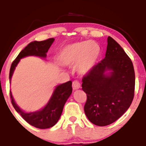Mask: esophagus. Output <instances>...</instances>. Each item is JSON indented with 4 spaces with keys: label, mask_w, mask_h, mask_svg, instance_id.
I'll return each instance as SVG.
<instances>
[{
    "label": "esophagus",
    "mask_w": 146,
    "mask_h": 146,
    "mask_svg": "<svg viewBox=\"0 0 146 146\" xmlns=\"http://www.w3.org/2000/svg\"><path fill=\"white\" fill-rule=\"evenodd\" d=\"M81 88V85H80V83L78 81H74L73 82V89H78Z\"/></svg>",
    "instance_id": "34e87169"
}]
</instances>
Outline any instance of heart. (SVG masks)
<instances>
[{
	"instance_id": "b5f03b06",
	"label": "heart",
	"mask_w": 146,
	"mask_h": 146,
	"mask_svg": "<svg viewBox=\"0 0 146 146\" xmlns=\"http://www.w3.org/2000/svg\"><path fill=\"white\" fill-rule=\"evenodd\" d=\"M100 54V48L95 42H77L64 48L62 60L65 65L70 66L78 64V72L86 74L95 65Z\"/></svg>"
}]
</instances>
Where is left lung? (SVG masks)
Returning <instances> with one entry per match:
<instances>
[{
  "mask_svg": "<svg viewBox=\"0 0 146 146\" xmlns=\"http://www.w3.org/2000/svg\"><path fill=\"white\" fill-rule=\"evenodd\" d=\"M82 82L87 97L86 117L97 126L109 125L127 111L133 100L135 76L132 60L108 36L106 57L83 77Z\"/></svg>",
  "mask_w": 146,
  "mask_h": 146,
  "instance_id": "8db88e82",
  "label": "left lung"
}]
</instances>
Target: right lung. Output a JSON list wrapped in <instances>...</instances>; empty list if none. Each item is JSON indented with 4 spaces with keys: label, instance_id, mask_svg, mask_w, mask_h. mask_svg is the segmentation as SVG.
<instances>
[{
    "label": "right lung",
    "instance_id": "add662e5",
    "mask_svg": "<svg viewBox=\"0 0 146 146\" xmlns=\"http://www.w3.org/2000/svg\"><path fill=\"white\" fill-rule=\"evenodd\" d=\"M54 39L53 38L42 41H33L28 44L24 49H22L17 58L11 64L9 72V80L12 77L14 69L17 67L20 59L27 56H38L45 58L46 52L50 48ZM72 93V81L58 85L54 91L52 98H50L46 106L40 111L35 112L25 113L19 108L14 101L11 92H10L11 103L17 112L19 113L22 117L31 125L38 129H47L53 127L57 124L60 119L64 106L67 100Z\"/></svg>",
    "mask_w": 146,
    "mask_h": 146
}]
</instances>
